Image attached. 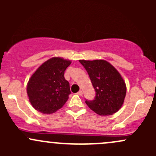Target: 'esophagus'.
Masks as SVG:
<instances>
[{
    "label": "esophagus",
    "instance_id": "34e87169",
    "mask_svg": "<svg viewBox=\"0 0 156 156\" xmlns=\"http://www.w3.org/2000/svg\"><path fill=\"white\" fill-rule=\"evenodd\" d=\"M77 94H78V95H79V96H82L83 95V92L81 90H80V91H78V93H77Z\"/></svg>",
    "mask_w": 156,
    "mask_h": 156
}]
</instances>
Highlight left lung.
<instances>
[{
    "instance_id": "8db88e82",
    "label": "left lung",
    "mask_w": 156,
    "mask_h": 156,
    "mask_svg": "<svg viewBox=\"0 0 156 156\" xmlns=\"http://www.w3.org/2000/svg\"><path fill=\"white\" fill-rule=\"evenodd\" d=\"M87 70L96 96L85 103L100 115H111L122 106L126 96V84L117 69L103 59L79 60Z\"/></svg>"
}]
</instances>
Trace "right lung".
Here are the masks:
<instances>
[{
  "label": "right lung",
  "mask_w": 156,
  "mask_h": 156,
  "mask_svg": "<svg viewBox=\"0 0 156 156\" xmlns=\"http://www.w3.org/2000/svg\"><path fill=\"white\" fill-rule=\"evenodd\" d=\"M70 60L53 57L44 62L30 78L27 94L31 106L44 114H52L64 106L71 94L64 72Z\"/></svg>",
  "instance_id": "add662e5"
}]
</instances>
